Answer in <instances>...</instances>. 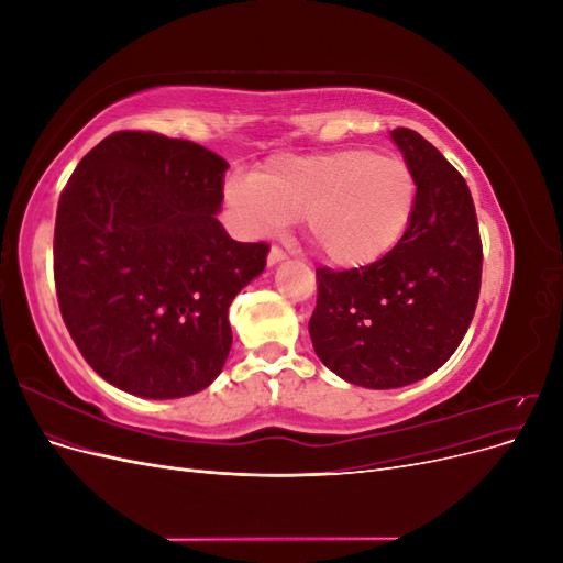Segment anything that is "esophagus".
<instances>
[{"instance_id": "34e87169", "label": "esophagus", "mask_w": 563, "mask_h": 563, "mask_svg": "<svg viewBox=\"0 0 563 563\" xmlns=\"http://www.w3.org/2000/svg\"><path fill=\"white\" fill-rule=\"evenodd\" d=\"M286 258V251L282 246H272L267 253V265H277Z\"/></svg>"}]
</instances>
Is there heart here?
Returning <instances> with one entry per match:
<instances>
[{
	"mask_svg": "<svg viewBox=\"0 0 563 563\" xmlns=\"http://www.w3.org/2000/svg\"><path fill=\"white\" fill-rule=\"evenodd\" d=\"M230 207L258 234L302 216L305 236L340 269L383 261L399 244L416 207V176L404 159L343 150L331 155L275 157L225 187Z\"/></svg>",
	"mask_w": 563,
	"mask_h": 563,
	"instance_id": "b5f03b06",
	"label": "heart"
}]
</instances>
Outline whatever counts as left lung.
<instances>
[{"instance_id":"left-lung-1","label":"left lung","mask_w":563,"mask_h":563,"mask_svg":"<svg viewBox=\"0 0 563 563\" xmlns=\"http://www.w3.org/2000/svg\"><path fill=\"white\" fill-rule=\"evenodd\" d=\"M391 139L416 176V207L399 244L362 269L317 267L310 338L352 385L389 389L446 364L482 288V236L465 178L420 133Z\"/></svg>"}]
</instances>
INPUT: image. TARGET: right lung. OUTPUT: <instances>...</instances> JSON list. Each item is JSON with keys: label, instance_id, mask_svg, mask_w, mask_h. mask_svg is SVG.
Wrapping results in <instances>:
<instances>
[{"label": "right lung", "instance_id": "add662e5", "mask_svg": "<svg viewBox=\"0 0 563 563\" xmlns=\"http://www.w3.org/2000/svg\"><path fill=\"white\" fill-rule=\"evenodd\" d=\"M225 168L192 141L117 131L63 187L58 308L87 364L129 395L187 397L223 371L228 308L269 251L218 223Z\"/></svg>", "mask_w": 563, "mask_h": 563}]
</instances>
